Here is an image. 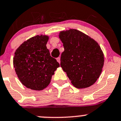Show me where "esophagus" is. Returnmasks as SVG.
<instances>
[{
    "instance_id": "34e87169",
    "label": "esophagus",
    "mask_w": 121,
    "mask_h": 121,
    "mask_svg": "<svg viewBox=\"0 0 121 121\" xmlns=\"http://www.w3.org/2000/svg\"><path fill=\"white\" fill-rule=\"evenodd\" d=\"M56 59H57V61L58 62V63H60V57H57V58H56Z\"/></svg>"
}]
</instances>
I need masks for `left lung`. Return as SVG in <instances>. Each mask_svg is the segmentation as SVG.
Here are the masks:
<instances>
[{"label":"left lung","mask_w":121,"mask_h":121,"mask_svg":"<svg viewBox=\"0 0 121 121\" xmlns=\"http://www.w3.org/2000/svg\"><path fill=\"white\" fill-rule=\"evenodd\" d=\"M64 51L60 65L71 83L78 88L94 84L103 67L104 54L98 44L86 35L75 29L60 33Z\"/></svg>","instance_id":"8db88e82"}]
</instances>
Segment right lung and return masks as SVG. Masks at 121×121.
Wrapping results in <instances>:
<instances>
[{
  "label": "right lung",
  "instance_id": "1",
  "mask_svg": "<svg viewBox=\"0 0 121 121\" xmlns=\"http://www.w3.org/2000/svg\"><path fill=\"white\" fill-rule=\"evenodd\" d=\"M47 36H36L24 41L16 50L13 65L18 78L24 86L42 90L50 84L60 64L51 57L46 47Z\"/></svg>",
  "mask_w": 121,
  "mask_h": 121
}]
</instances>
